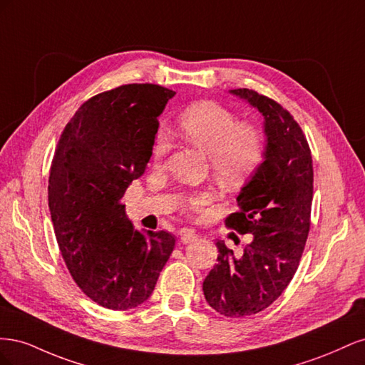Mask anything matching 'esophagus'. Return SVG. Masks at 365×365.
Segmentation results:
<instances>
[{
    "label": "esophagus",
    "mask_w": 365,
    "mask_h": 365,
    "mask_svg": "<svg viewBox=\"0 0 365 365\" xmlns=\"http://www.w3.org/2000/svg\"><path fill=\"white\" fill-rule=\"evenodd\" d=\"M180 237H181V242L182 244H192V242H195L196 240V235H195V231L193 230H190V228H182L181 231H180Z\"/></svg>",
    "instance_id": "esophagus-1"
}]
</instances>
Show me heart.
Masks as SVG:
<instances>
[{"instance_id":"heart-1","label":"heart","mask_w":365,"mask_h":365,"mask_svg":"<svg viewBox=\"0 0 365 365\" xmlns=\"http://www.w3.org/2000/svg\"><path fill=\"white\" fill-rule=\"evenodd\" d=\"M184 140L207 152L210 168L224 185L235 187L247 181L257 169L264 153V137L259 126L236 121V115L213 101H201L185 106L176 118ZM168 150V137L160 132L153 145V161H160ZM213 200L210 190L190 196L196 208Z\"/></svg>"}]
</instances>
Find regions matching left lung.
Listing matches in <instances>:
<instances>
[{
  "label": "left lung",
  "instance_id": "left-lung-1",
  "mask_svg": "<svg viewBox=\"0 0 365 365\" xmlns=\"http://www.w3.org/2000/svg\"><path fill=\"white\" fill-rule=\"evenodd\" d=\"M263 115L267 135L263 163L237 196L236 213L225 225L251 235L236 257L217 240V263L202 283L207 303L230 318L259 314L292 280L311 228L312 155L300 125L272 98L248 88L230 90Z\"/></svg>",
  "mask_w": 365,
  "mask_h": 365
}]
</instances>
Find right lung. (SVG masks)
I'll return each instance as SVG.
<instances>
[{
  "mask_svg": "<svg viewBox=\"0 0 365 365\" xmlns=\"http://www.w3.org/2000/svg\"><path fill=\"white\" fill-rule=\"evenodd\" d=\"M173 96L129 83L91 97L65 126L51 161L48 207L65 264L86 297L113 311L148 300L175 248L168 231L134 230L120 202L145 172Z\"/></svg>",
  "mask_w": 365,
  "mask_h": 365,
  "instance_id": "add662e5",
  "label": "right lung"
}]
</instances>
